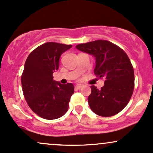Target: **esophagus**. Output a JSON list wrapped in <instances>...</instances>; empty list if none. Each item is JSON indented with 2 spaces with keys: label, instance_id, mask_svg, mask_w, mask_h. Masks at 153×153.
<instances>
[{
  "label": "esophagus",
  "instance_id": "1",
  "mask_svg": "<svg viewBox=\"0 0 153 153\" xmlns=\"http://www.w3.org/2000/svg\"><path fill=\"white\" fill-rule=\"evenodd\" d=\"M82 86H83V85H81V84H77V85H75V88L76 89H81V88L82 87Z\"/></svg>",
  "mask_w": 153,
  "mask_h": 153
}]
</instances>
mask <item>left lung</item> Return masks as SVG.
I'll return each mask as SVG.
<instances>
[{
    "instance_id": "left-lung-1",
    "label": "left lung",
    "mask_w": 153,
    "mask_h": 153,
    "mask_svg": "<svg viewBox=\"0 0 153 153\" xmlns=\"http://www.w3.org/2000/svg\"><path fill=\"white\" fill-rule=\"evenodd\" d=\"M76 48L95 58L94 74L105 78L101 89L91 86L88 97L91 110L105 117L118 114L128 105L134 89V71L126 53L107 40L80 44Z\"/></svg>"
}]
</instances>
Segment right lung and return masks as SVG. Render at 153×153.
Wrapping results in <instances>:
<instances>
[{
	"mask_svg": "<svg viewBox=\"0 0 153 153\" xmlns=\"http://www.w3.org/2000/svg\"><path fill=\"white\" fill-rule=\"evenodd\" d=\"M71 48L50 42L33 50L25 61L21 77L24 97L30 109L42 118L56 120L68 110L73 84L54 81L53 73L59 69L62 54Z\"/></svg>",
	"mask_w": 153,
	"mask_h": 153,
	"instance_id": "add662e5",
	"label": "right lung"
}]
</instances>
